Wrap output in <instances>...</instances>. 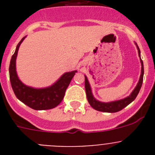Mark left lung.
I'll return each instance as SVG.
<instances>
[{
	"mask_svg": "<svg viewBox=\"0 0 155 155\" xmlns=\"http://www.w3.org/2000/svg\"><path fill=\"white\" fill-rule=\"evenodd\" d=\"M137 48L138 50V55L140 57V64H141V74L140 76L139 81H138L137 84L134 89V91L131 92V94L129 96L126 97V98H123L120 100H116V101H113V102H100L98 100L94 98V95L91 91V87L89 84V81L87 80V78L84 75L85 78V81H84V87H85L86 91V95H87V101L89 102L90 105L95 110L100 111V112H104V113H116L119 111L122 110L123 109L127 106L129 104H130L131 102L134 101L136 97L137 96L138 93H139L140 87L142 86V83H143V64L141 58H140V51L138 47L137 44L135 42Z\"/></svg>",
	"mask_w": 155,
	"mask_h": 155,
	"instance_id": "obj_1",
	"label": "left lung"
}]
</instances>
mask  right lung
<instances>
[{
  "label": "right lung",
  "mask_w": 155,
  "mask_h": 155,
  "mask_svg": "<svg viewBox=\"0 0 155 155\" xmlns=\"http://www.w3.org/2000/svg\"><path fill=\"white\" fill-rule=\"evenodd\" d=\"M25 37H23L16 46V50L12 57L9 66L10 81L14 93L18 99L35 110H46L57 107L61 103L65 91L71 83L77 71L66 72L51 86L42 88L27 86L18 78L16 71V58L19 46Z\"/></svg>",
  "instance_id": "1"
}]
</instances>
